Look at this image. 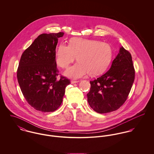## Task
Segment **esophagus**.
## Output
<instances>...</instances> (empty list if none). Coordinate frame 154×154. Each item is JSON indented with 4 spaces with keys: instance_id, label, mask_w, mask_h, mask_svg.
<instances>
[{
    "instance_id": "esophagus-1",
    "label": "esophagus",
    "mask_w": 154,
    "mask_h": 154,
    "mask_svg": "<svg viewBox=\"0 0 154 154\" xmlns=\"http://www.w3.org/2000/svg\"><path fill=\"white\" fill-rule=\"evenodd\" d=\"M79 82V81H75V80H72L71 81V84H75Z\"/></svg>"
}]
</instances>
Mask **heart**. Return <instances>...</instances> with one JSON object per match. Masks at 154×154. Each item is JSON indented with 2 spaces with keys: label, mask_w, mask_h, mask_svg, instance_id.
<instances>
[{
  "label": "heart",
  "mask_w": 154,
  "mask_h": 154,
  "mask_svg": "<svg viewBox=\"0 0 154 154\" xmlns=\"http://www.w3.org/2000/svg\"><path fill=\"white\" fill-rule=\"evenodd\" d=\"M112 56L110 45L98 40L73 38L69 44H60L56 52V62L58 66L67 68L76 57L78 61L70 67L65 75L74 79L87 74L97 76L103 73L109 66Z\"/></svg>",
  "instance_id": "b5f03b06"
}]
</instances>
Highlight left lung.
<instances>
[{"label":"left lung","mask_w":154,"mask_h":154,"mask_svg":"<svg viewBox=\"0 0 154 154\" xmlns=\"http://www.w3.org/2000/svg\"><path fill=\"white\" fill-rule=\"evenodd\" d=\"M134 75L131 54L122 47L109 70L90 81L87 94L90 107L101 114L119 109L128 97Z\"/></svg>","instance_id":"obj_1"}]
</instances>
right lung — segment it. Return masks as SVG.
Returning <instances> with one entry per match:
<instances>
[{
    "label": "right lung",
    "instance_id": "right-lung-1",
    "mask_svg": "<svg viewBox=\"0 0 154 154\" xmlns=\"http://www.w3.org/2000/svg\"><path fill=\"white\" fill-rule=\"evenodd\" d=\"M64 33L42 34L22 53L17 79L22 94L34 109L52 112L61 105L70 80L61 75L56 62L58 38Z\"/></svg>",
    "mask_w": 154,
    "mask_h": 154
}]
</instances>
